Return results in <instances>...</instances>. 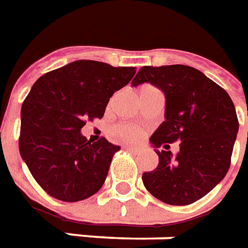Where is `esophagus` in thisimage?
Returning <instances> with one entry per match:
<instances>
[{
  "mask_svg": "<svg viewBox=\"0 0 248 248\" xmlns=\"http://www.w3.org/2000/svg\"><path fill=\"white\" fill-rule=\"evenodd\" d=\"M124 148L127 149V151H129V152H132V154H141V149L138 148V147H132V145H125Z\"/></svg>",
  "mask_w": 248,
  "mask_h": 248,
  "instance_id": "obj_1",
  "label": "esophagus"
}]
</instances>
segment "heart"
<instances>
[{"label": "heart", "mask_w": 248, "mask_h": 248, "mask_svg": "<svg viewBox=\"0 0 248 248\" xmlns=\"http://www.w3.org/2000/svg\"><path fill=\"white\" fill-rule=\"evenodd\" d=\"M112 135L124 141H139L143 138V131L133 124H117L112 128Z\"/></svg>", "instance_id": "b5f03b06"}]
</instances>
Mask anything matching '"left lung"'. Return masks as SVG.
Listing matches in <instances>:
<instances>
[{"label":"left lung","instance_id":"left-lung-1","mask_svg":"<svg viewBox=\"0 0 248 248\" xmlns=\"http://www.w3.org/2000/svg\"><path fill=\"white\" fill-rule=\"evenodd\" d=\"M151 82L164 92L166 120L151 136L159 164L144 172L151 195L172 205L202 199L226 176L239 123L228 93L198 69L187 65L143 66L132 87ZM180 141L176 156L168 143Z\"/></svg>","mask_w":248,"mask_h":248}]
</instances>
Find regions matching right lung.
<instances>
[{
	"mask_svg": "<svg viewBox=\"0 0 248 248\" xmlns=\"http://www.w3.org/2000/svg\"><path fill=\"white\" fill-rule=\"evenodd\" d=\"M133 66L77 60L37 80L21 108L20 154L50 196L78 202L104 184L120 147L81 135L87 120L101 119L112 94L135 76Z\"/></svg>",
	"mask_w": 248,
	"mask_h": 248,
	"instance_id": "right-lung-1",
	"label": "right lung"
}]
</instances>
